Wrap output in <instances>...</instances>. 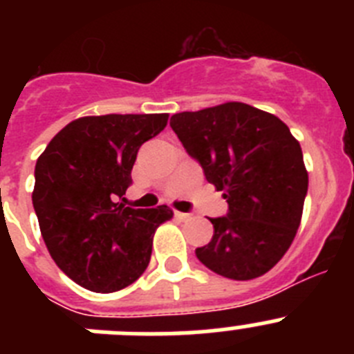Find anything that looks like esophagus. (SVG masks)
<instances>
[{
  "instance_id": "esophagus-1",
  "label": "esophagus",
  "mask_w": 354,
  "mask_h": 354,
  "mask_svg": "<svg viewBox=\"0 0 354 354\" xmlns=\"http://www.w3.org/2000/svg\"><path fill=\"white\" fill-rule=\"evenodd\" d=\"M175 216H177V218H179V220H183V221L192 220V214H189V212H175Z\"/></svg>"
}]
</instances>
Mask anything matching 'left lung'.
<instances>
[{
    "label": "left lung",
    "mask_w": 354,
    "mask_h": 354,
    "mask_svg": "<svg viewBox=\"0 0 354 354\" xmlns=\"http://www.w3.org/2000/svg\"><path fill=\"white\" fill-rule=\"evenodd\" d=\"M170 126L228 204L227 216L211 218L214 234L196 248L198 261L232 280L268 273L301 221L308 174L299 142L280 118L245 102L175 113Z\"/></svg>",
    "instance_id": "1"
}]
</instances>
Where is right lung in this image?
I'll return each instance as SVG.
<instances>
[{
  "label": "right lung",
  "mask_w": 354,
  "mask_h": 354,
  "mask_svg": "<svg viewBox=\"0 0 354 354\" xmlns=\"http://www.w3.org/2000/svg\"><path fill=\"white\" fill-rule=\"evenodd\" d=\"M168 113L101 115L72 120L35 165L33 207L44 243L71 280L115 292L147 270L168 205L126 207L140 147L167 127Z\"/></svg>",
  "instance_id": "right-lung-1"
}]
</instances>
